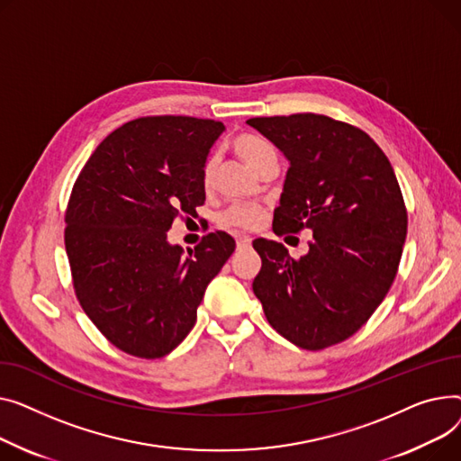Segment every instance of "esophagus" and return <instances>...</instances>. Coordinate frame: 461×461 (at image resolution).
Masks as SVG:
<instances>
[{
	"label": "esophagus",
	"mask_w": 461,
	"mask_h": 461,
	"mask_svg": "<svg viewBox=\"0 0 461 461\" xmlns=\"http://www.w3.org/2000/svg\"><path fill=\"white\" fill-rule=\"evenodd\" d=\"M251 238L249 236H243V234H240V236H236V246H238V249H248V248H251Z\"/></svg>",
	"instance_id": "obj_1"
}]
</instances>
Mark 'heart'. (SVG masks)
<instances>
[{
  "label": "heart",
  "mask_w": 461,
  "mask_h": 461,
  "mask_svg": "<svg viewBox=\"0 0 461 461\" xmlns=\"http://www.w3.org/2000/svg\"><path fill=\"white\" fill-rule=\"evenodd\" d=\"M232 149L257 173L260 171V167L266 164L267 159L277 158L276 149L266 140H262V138H258V135H253V133L238 135V138L232 141ZM215 171H218V161H215V158H208L204 167H203V175H201L204 189H212L213 180H215ZM262 218H264L262 208H258L255 204H238V206H232L223 215L221 223L225 227L255 229L262 223Z\"/></svg>",
  "instance_id": "b5f03b06"
}]
</instances>
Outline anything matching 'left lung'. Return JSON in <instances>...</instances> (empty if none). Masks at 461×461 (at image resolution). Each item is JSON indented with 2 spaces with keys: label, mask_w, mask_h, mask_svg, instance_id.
I'll return each mask as SVG.
<instances>
[{
  "label": "left lung",
  "mask_w": 461,
  "mask_h": 461,
  "mask_svg": "<svg viewBox=\"0 0 461 461\" xmlns=\"http://www.w3.org/2000/svg\"><path fill=\"white\" fill-rule=\"evenodd\" d=\"M288 159L274 232L309 229V253L255 240L253 292L272 328L303 349L346 340L387 295L408 232L391 161L363 130L314 113L248 121Z\"/></svg>",
  "instance_id": "8db88e82"
}]
</instances>
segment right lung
I'll return each instance as SVG.
<instances>
[{
  "instance_id": "1",
  "label": "right lung",
  "mask_w": 461,
  "mask_h": 461,
  "mask_svg": "<svg viewBox=\"0 0 461 461\" xmlns=\"http://www.w3.org/2000/svg\"><path fill=\"white\" fill-rule=\"evenodd\" d=\"M225 126L195 117L135 119L96 147L67 208L65 248L79 305L130 356L156 359L194 330L208 283L236 243L208 234L187 255L167 230L204 204L203 167Z\"/></svg>"
}]
</instances>
